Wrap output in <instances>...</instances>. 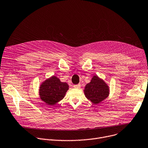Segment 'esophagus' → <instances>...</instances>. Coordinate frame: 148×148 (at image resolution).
I'll use <instances>...</instances> for the list:
<instances>
[{"instance_id":"34e87169","label":"esophagus","mask_w":148,"mask_h":148,"mask_svg":"<svg viewBox=\"0 0 148 148\" xmlns=\"http://www.w3.org/2000/svg\"><path fill=\"white\" fill-rule=\"evenodd\" d=\"M73 87H74L75 88H79L81 87V85H80V84L75 85H74V86H73Z\"/></svg>"}]
</instances>
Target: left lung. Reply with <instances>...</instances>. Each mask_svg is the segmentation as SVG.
Masks as SVG:
<instances>
[{"label":"left lung","mask_w":148,"mask_h":148,"mask_svg":"<svg viewBox=\"0 0 148 148\" xmlns=\"http://www.w3.org/2000/svg\"><path fill=\"white\" fill-rule=\"evenodd\" d=\"M84 93L85 97L94 104L100 103L109 95V87L97 76H94L91 81L86 85Z\"/></svg>","instance_id":"obj_1"}]
</instances>
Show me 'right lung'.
Masks as SVG:
<instances>
[{"mask_svg":"<svg viewBox=\"0 0 148 148\" xmlns=\"http://www.w3.org/2000/svg\"><path fill=\"white\" fill-rule=\"evenodd\" d=\"M69 89V85L62 82L56 76L47 79L40 85L39 94L41 99L47 105H55L62 100Z\"/></svg>","mask_w":148,"mask_h":148,"instance_id":"right-lung-1","label":"right lung"}]
</instances>
